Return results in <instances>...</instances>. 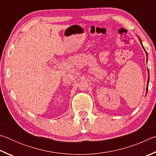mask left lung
Wrapping results in <instances>:
<instances>
[{"label":"left lung","mask_w":156,"mask_h":156,"mask_svg":"<svg viewBox=\"0 0 156 156\" xmlns=\"http://www.w3.org/2000/svg\"><path fill=\"white\" fill-rule=\"evenodd\" d=\"M138 38H139V40H140V43H141V45H142V47L143 48V49L144 50V51H145V53H146V55H147V51H146V50L145 49H144V46H143V44H142V40H141V39L140 37H138ZM148 75H149V70H148ZM149 76H148V80H147V92H146V93L147 92V90H148V86H149Z\"/></svg>","instance_id":"8db88e82"}]
</instances>
